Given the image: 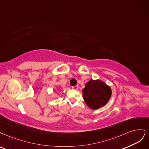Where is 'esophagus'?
<instances>
[{"label":"esophagus","instance_id":"34e87169","mask_svg":"<svg viewBox=\"0 0 149 149\" xmlns=\"http://www.w3.org/2000/svg\"><path fill=\"white\" fill-rule=\"evenodd\" d=\"M78 85H75V86H73V87H72V88L73 90H77L78 89Z\"/></svg>","mask_w":149,"mask_h":149}]
</instances>
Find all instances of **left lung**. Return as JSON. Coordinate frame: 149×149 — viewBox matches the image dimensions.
<instances>
[{
  "label": "left lung",
  "instance_id": "8db88e82",
  "mask_svg": "<svg viewBox=\"0 0 149 149\" xmlns=\"http://www.w3.org/2000/svg\"><path fill=\"white\" fill-rule=\"evenodd\" d=\"M82 92L85 103L93 109L103 107L111 95V88L99 80H90L85 85Z\"/></svg>",
  "mask_w": 149,
  "mask_h": 149
}]
</instances>
